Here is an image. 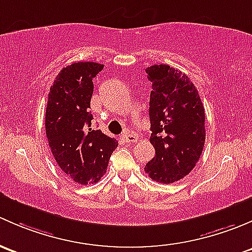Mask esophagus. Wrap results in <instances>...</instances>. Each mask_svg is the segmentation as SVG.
<instances>
[{
  "instance_id": "esophagus-1",
  "label": "esophagus",
  "mask_w": 252,
  "mask_h": 252,
  "mask_svg": "<svg viewBox=\"0 0 252 252\" xmlns=\"http://www.w3.org/2000/svg\"><path fill=\"white\" fill-rule=\"evenodd\" d=\"M123 138L126 143H134V142H137L136 134L132 133V132H129V131H126L125 133L123 134Z\"/></svg>"
}]
</instances>
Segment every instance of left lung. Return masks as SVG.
Here are the masks:
<instances>
[{"label": "left lung", "instance_id": "left-lung-1", "mask_svg": "<svg viewBox=\"0 0 252 252\" xmlns=\"http://www.w3.org/2000/svg\"><path fill=\"white\" fill-rule=\"evenodd\" d=\"M152 82L150 143L155 157L145 172L155 182L182 180L200 159L205 143V109L188 76L166 64L145 70Z\"/></svg>", "mask_w": 252, "mask_h": 252}]
</instances>
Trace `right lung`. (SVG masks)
Instances as JSON below:
<instances>
[{"mask_svg": "<svg viewBox=\"0 0 252 252\" xmlns=\"http://www.w3.org/2000/svg\"><path fill=\"white\" fill-rule=\"evenodd\" d=\"M102 64L79 62L61 70L51 86L46 108V136L57 164L79 184L97 183L107 172L118 141L93 129V77Z\"/></svg>", "mask_w": 252, "mask_h": 252, "instance_id": "add662e5", "label": "right lung"}]
</instances>
